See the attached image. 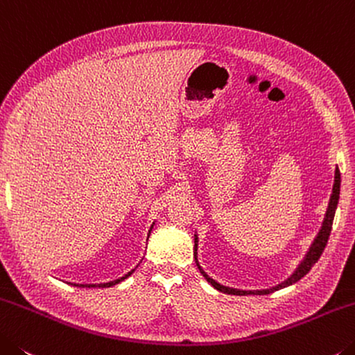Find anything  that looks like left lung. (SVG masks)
Instances as JSON below:
<instances>
[{"label":"left lung","mask_w":355,"mask_h":355,"mask_svg":"<svg viewBox=\"0 0 355 355\" xmlns=\"http://www.w3.org/2000/svg\"><path fill=\"white\" fill-rule=\"evenodd\" d=\"M340 170L336 168L335 171V184H334V190H332V196H330V202H329V207H327V214H325V218H324V223H322V228L321 231H319V234L316 237V241L313 242V245L310 248L309 254H306V258L304 259V263H302L299 266V269L294 272V275L291 278H288L286 282L278 284V286L272 288V289H266V291H239V289H232V288H226V286H222V284H218L216 280H212L211 277L206 275V272L201 269L198 261H196V264H198V269L202 275H205L206 280L212 284L214 288L218 289V291H222L225 294H234V295H247V294H270L277 291V289H282V288H286L289 286V284H293L295 282H299L302 277H305L306 274H309L310 269L313 266H315L316 261L321 258V254L324 252L325 245H327V241H329V236H330V231H332V223H334V217H335V209H336V205H338V198H340ZM196 242H198V239H196L195 236V250H196ZM196 254V253H195Z\"/></svg>","instance_id":"obj_1"}]
</instances>
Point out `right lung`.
<instances>
[{
	"label": "right lung",
	"mask_w": 355,
	"mask_h": 355,
	"mask_svg": "<svg viewBox=\"0 0 355 355\" xmlns=\"http://www.w3.org/2000/svg\"><path fill=\"white\" fill-rule=\"evenodd\" d=\"M133 272V270H132ZM132 272H129V274L127 275H124L123 278H118V280H114V282H110V283H103V284H73V286H78V288H110V286H113V284H118L119 282H123V280H125L127 277H129Z\"/></svg>",
	"instance_id": "right-lung-1"
}]
</instances>
